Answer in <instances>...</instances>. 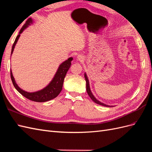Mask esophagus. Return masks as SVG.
<instances>
[{"label":"esophagus","mask_w":152,"mask_h":152,"mask_svg":"<svg viewBox=\"0 0 152 152\" xmlns=\"http://www.w3.org/2000/svg\"><path fill=\"white\" fill-rule=\"evenodd\" d=\"M77 60H78L79 61H82V60H83V57L82 56H81V55H80V54H79V55H77Z\"/></svg>","instance_id":"1"}]
</instances>
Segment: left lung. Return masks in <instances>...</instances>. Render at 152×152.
<instances>
[{"label":"left lung","instance_id":"obj_1","mask_svg":"<svg viewBox=\"0 0 152 152\" xmlns=\"http://www.w3.org/2000/svg\"><path fill=\"white\" fill-rule=\"evenodd\" d=\"M85 80H86V90H87V92L88 93V94L89 96V97L91 98V99L93 101V102H95L96 103L98 104H100V105H102V106H104V107H113L114 106H110V105H108V104H104L103 103H102L101 102H99V100L97 99L93 95V94L92 93L91 91V88H90V85H89V81H88V77L87 76V74L85 73Z\"/></svg>","mask_w":152,"mask_h":152}]
</instances>
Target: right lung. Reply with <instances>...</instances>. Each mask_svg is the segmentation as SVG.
<instances>
[{
  "mask_svg": "<svg viewBox=\"0 0 152 152\" xmlns=\"http://www.w3.org/2000/svg\"><path fill=\"white\" fill-rule=\"evenodd\" d=\"M33 22V19L31 18H29L28 19V20L26 21L25 24L22 26V28L20 30V32H19L18 34L13 43L12 49H11V54H13L14 48L17 44L19 37L20 36V34L28 28L29 26L32 24ZM72 60H73L72 58L71 57L69 58L67 60H65L63 62V63H61L59 67H58L55 75L54 76L53 78L51 81H50V82L45 87L42 89V90L38 91L37 92H28L22 90V88L19 87L18 86V85L17 84L16 81H15V80L13 76L12 71H11V69L10 70L11 78V80H12V82L15 88H16L18 91V92H20L23 96H24L25 98L36 102H48V101L51 100L54 98H55L61 91L64 78L65 77L66 74H67L68 71V70L69 69L70 67H71V61Z\"/></svg>",
  "mask_w": 152,
  "mask_h": 152,
  "instance_id": "obj_1",
  "label": "right lung"
}]
</instances>
